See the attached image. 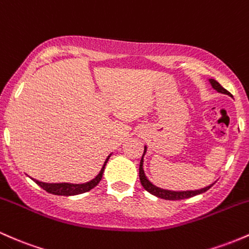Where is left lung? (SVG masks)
<instances>
[{
  "mask_svg": "<svg viewBox=\"0 0 249 249\" xmlns=\"http://www.w3.org/2000/svg\"><path fill=\"white\" fill-rule=\"evenodd\" d=\"M209 83L211 86L213 87L215 90L219 91L221 94H226V95H230L231 96V93L228 90H226L225 88L220 85L217 81H215L214 79H209ZM147 153V146H144V152L143 155H142L141 161H140V168H139V177H140V181H141V185L143 186V188L146 189L147 192H149L150 194L155 195V196L161 197V199L164 200H182V199H188V197H193L195 195H199L202 194V193L207 192L214 183L209 185L205 188H201V189H195V191H170V189H164V188H160V187L155 186L154 183L150 182L148 180V178L144 174V170H143V156Z\"/></svg>",
  "mask_w": 249,
  "mask_h": 249,
  "instance_id": "obj_1",
  "label": "left lung"
}]
</instances>
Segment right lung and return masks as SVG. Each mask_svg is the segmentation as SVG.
<instances>
[{
    "mask_svg": "<svg viewBox=\"0 0 249 249\" xmlns=\"http://www.w3.org/2000/svg\"><path fill=\"white\" fill-rule=\"evenodd\" d=\"M111 156L109 154L107 156V159L105 160V163H103L101 170H100L99 174L95 177L93 180L88 181V182L85 183H69V182H60V183H48V182H42V181L36 180V178H33L32 180L34 182L37 183L41 188H43L44 191H47L50 194L54 195H63V196H72V195H79L82 194V193L89 192L90 189H93L94 187H96L99 185V182L101 181L103 172H105V167L107 164L108 160Z\"/></svg>",
    "mask_w": 249,
    "mask_h": 249,
    "instance_id": "obj_1",
    "label": "right lung"
}]
</instances>
